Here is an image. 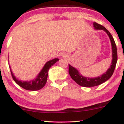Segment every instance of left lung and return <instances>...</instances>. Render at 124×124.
Here are the masks:
<instances>
[{"label": "left lung", "instance_id": "8db88e82", "mask_svg": "<svg viewBox=\"0 0 124 124\" xmlns=\"http://www.w3.org/2000/svg\"><path fill=\"white\" fill-rule=\"evenodd\" d=\"M93 26L96 30H103L107 34V35H108L109 39H110L112 52V59L111 63V65L110 66V68H108V69L106 71V73H103L101 76L97 77V78H89L84 77L82 75H81L80 73L79 72V71L77 70L76 68H73V66H72L69 64V73L70 77L76 83H78L79 85L83 87L96 86L103 83L104 82L108 80L114 73V71L115 68H116V62H117L118 56L116 44L110 32L104 27L97 23L96 22H94Z\"/></svg>", "mask_w": 124, "mask_h": 124}]
</instances>
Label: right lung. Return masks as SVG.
Returning <instances> with one entry per match:
<instances>
[{"instance_id":"1","label":"right lung","mask_w":124,"mask_h":124,"mask_svg":"<svg viewBox=\"0 0 124 124\" xmlns=\"http://www.w3.org/2000/svg\"><path fill=\"white\" fill-rule=\"evenodd\" d=\"M59 59L58 58H55V59H52V60L48 61L45 64L41 72H39L38 76H37L36 79H34V80H31L30 81H21L18 80L16 77L14 76L13 74V72L11 68L10 67V69L11 74L13 79L15 82L19 85L21 87L23 88L25 90H31V91H36L40 90L44 87L45 85L46 84V80H47L48 78V72L49 70V69L51 68L54 63H56L57 61H59Z\"/></svg>"}]
</instances>
